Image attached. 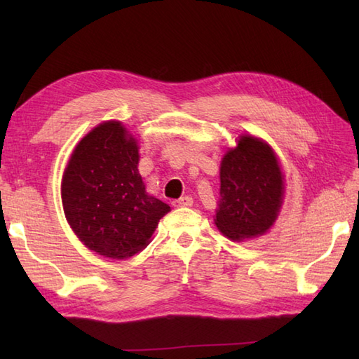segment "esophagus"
<instances>
[{
  "label": "esophagus",
  "mask_w": 359,
  "mask_h": 359,
  "mask_svg": "<svg viewBox=\"0 0 359 359\" xmlns=\"http://www.w3.org/2000/svg\"><path fill=\"white\" fill-rule=\"evenodd\" d=\"M191 205H193V197H189V196H184V197H180V199L172 202V207H175V208L191 207Z\"/></svg>",
  "instance_id": "1"
}]
</instances>
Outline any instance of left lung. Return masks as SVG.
<instances>
[{
	"label": "left lung",
	"instance_id": "1",
	"mask_svg": "<svg viewBox=\"0 0 359 359\" xmlns=\"http://www.w3.org/2000/svg\"><path fill=\"white\" fill-rule=\"evenodd\" d=\"M269 144L250 135L224 156L216 225L228 238L242 241L264 234L276 219L284 182Z\"/></svg>",
	"mask_w": 359,
	"mask_h": 359
}]
</instances>
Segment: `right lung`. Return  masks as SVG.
Masks as SVG:
<instances>
[{
    "mask_svg": "<svg viewBox=\"0 0 359 359\" xmlns=\"http://www.w3.org/2000/svg\"><path fill=\"white\" fill-rule=\"evenodd\" d=\"M139 148L118 121L93 129L66 166L62 197L74 233L95 253L126 259L149 243L170 205L148 196L137 170Z\"/></svg>",
    "mask_w": 359,
    "mask_h": 359,
    "instance_id": "add662e5",
    "label": "right lung"
}]
</instances>
